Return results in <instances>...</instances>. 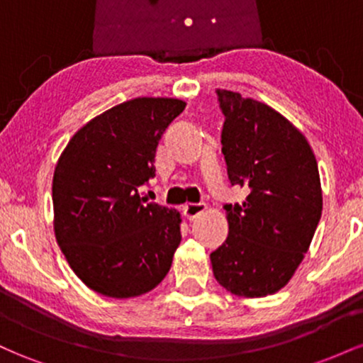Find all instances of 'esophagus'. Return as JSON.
<instances>
[{"label": "esophagus", "instance_id": "esophagus-1", "mask_svg": "<svg viewBox=\"0 0 363 363\" xmlns=\"http://www.w3.org/2000/svg\"><path fill=\"white\" fill-rule=\"evenodd\" d=\"M205 210H206L205 203H189V205L184 206V215L187 220H194L196 216L201 215Z\"/></svg>", "mask_w": 363, "mask_h": 363}]
</instances>
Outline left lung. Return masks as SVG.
I'll return each mask as SVG.
<instances>
[{"instance_id":"1","label":"left lung","mask_w":363,"mask_h":363,"mask_svg":"<svg viewBox=\"0 0 363 363\" xmlns=\"http://www.w3.org/2000/svg\"><path fill=\"white\" fill-rule=\"evenodd\" d=\"M225 116L222 152L242 203L225 205L228 235L210 254L216 281L239 297L281 290L298 268L323 211L318 160L280 112L230 90H216Z\"/></svg>"}]
</instances>
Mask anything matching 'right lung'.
<instances>
[{
    "label": "right lung",
    "mask_w": 363,
    "mask_h": 363,
    "mask_svg": "<svg viewBox=\"0 0 363 363\" xmlns=\"http://www.w3.org/2000/svg\"><path fill=\"white\" fill-rule=\"evenodd\" d=\"M186 102L138 97L82 126L52 177L54 234L89 289L112 298L147 294L165 278L181 242V213L145 203L158 141Z\"/></svg>",
    "instance_id": "obj_1"
}]
</instances>
